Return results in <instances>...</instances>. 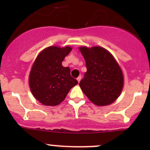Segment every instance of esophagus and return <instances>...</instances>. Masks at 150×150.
I'll return each instance as SVG.
<instances>
[{
	"label": "esophagus",
	"instance_id": "esophagus-1",
	"mask_svg": "<svg viewBox=\"0 0 150 150\" xmlns=\"http://www.w3.org/2000/svg\"><path fill=\"white\" fill-rule=\"evenodd\" d=\"M81 76H79L78 78H77V81H78V83H79L80 81H81Z\"/></svg>",
	"mask_w": 150,
	"mask_h": 150
}]
</instances>
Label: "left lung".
Instances as JSON below:
<instances>
[{
	"mask_svg": "<svg viewBox=\"0 0 150 150\" xmlns=\"http://www.w3.org/2000/svg\"><path fill=\"white\" fill-rule=\"evenodd\" d=\"M79 49L87 68L79 83L83 92L97 106L114 102L123 88V75L118 63L107 50L100 46H81Z\"/></svg>",
	"mask_w": 150,
	"mask_h": 150,
	"instance_id": "left-lung-1",
	"label": "left lung"
}]
</instances>
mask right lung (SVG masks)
Wrapping results in <instances>:
<instances>
[{
  "instance_id": "obj_1",
  "label": "right lung",
  "mask_w": 150,
  "mask_h": 150,
  "mask_svg": "<svg viewBox=\"0 0 150 150\" xmlns=\"http://www.w3.org/2000/svg\"><path fill=\"white\" fill-rule=\"evenodd\" d=\"M72 47L49 46L35 60L29 76L30 91L43 105L57 106L65 99L68 92L78 84L70 75V69L62 62Z\"/></svg>"
}]
</instances>
